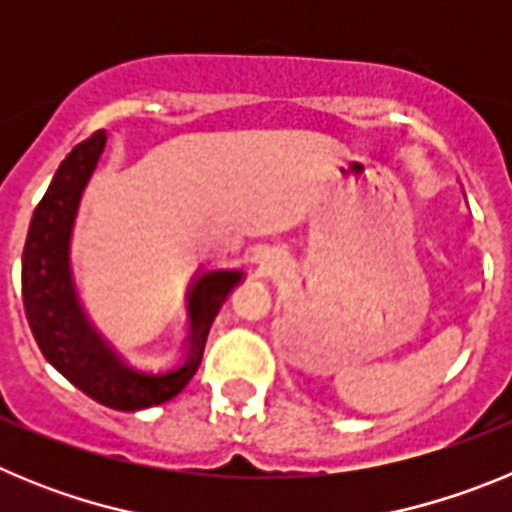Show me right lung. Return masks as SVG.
Masks as SVG:
<instances>
[{
    "label": "right lung",
    "instance_id": "1",
    "mask_svg": "<svg viewBox=\"0 0 512 512\" xmlns=\"http://www.w3.org/2000/svg\"><path fill=\"white\" fill-rule=\"evenodd\" d=\"M107 146L99 130L63 158L51 187L35 207L22 251V302L30 330L53 369L107 408L146 410L187 387L205 354L207 333L238 284L241 269H197L184 295L187 333L166 364L140 369L104 336L81 302L71 264L76 215Z\"/></svg>",
    "mask_w": 512,
    "mask_h": 512
}]
</instances>
